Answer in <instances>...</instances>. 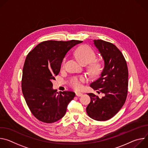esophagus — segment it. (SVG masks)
<instances>
[{
  "label": "esophagus",
  "instance_id": "esophagus-1",
  "mask_svg": "<svg viewBox=\"0 0 148 148\" xmlns=\"http://www.w3.org/2000/svg\"><path fill=\"white\" fill-rule=\"evenodd\" d=\"M75 94L77 97H80V96L82 95V93H81V92H76Z\"/></svg>",
  "mask_w": 148,
  "mask_h": 148
}]
</instances>
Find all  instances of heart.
<instances>
[{
	"mask_svg": "<svg viewBox=\"0 0 148 148\" xmlns=\"http://www.w3.org/2000/svg\"><path fill=\"white\" fill-rule=\"evenodd\" d=\"M74 55L83 65H87L94 61L96 58V54L94 51L88 46H82L78 47L75 51ZM66 62V58H64L61 62V68H64ZM100 64L98 62H94L90 67L91 73L96 75L100 70ZM86 78L84 76L74 77L70 80L69 84L71 88L75 90H80L82 88V84L86 81Z\"/></svg>",
	"mask_w": 148,
	"mask_h": 148,
	"instance_id": "obj_1",
	"label": "heart"
}]
</instances>
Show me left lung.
<instances>
[{
	"mask_svg": "<svg viewBox=\"0 0 148 148\" xmlns=\"http://www.w3.org/2000/svg\"><path fill=\"white\" fill-rule=\"evenodd\" d=\"M94 43L104 60V67L90 86L104 96L99 98L93 93L88 94L91 101L86 111L91 118L105 121L115 116L125 103L128 94V70L122 53L114 45L102 40H94Z\"/></svg>",
	"mask_w": 148,
	"mask_h": 148,
	"instance_id": "8db88e82",
	"label": "left lung"
}]
</instances>
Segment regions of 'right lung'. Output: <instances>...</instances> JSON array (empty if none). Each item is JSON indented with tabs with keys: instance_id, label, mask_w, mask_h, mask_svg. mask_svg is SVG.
<instances>
[{
	"instance_id": "1",
	"label": "right lung",
	"mask_w": 148,
	"mask_h": 148,
	"mask_svg": "<svg viewBox=\"0 0 148 148\" xmlns=\"http://www.w3.org/2000/svg\"><path fill=\"white\" fill-rule=\"evenodd\" d=\"M82 41H45L27 54L23 69L22 92L32 114L45 123L55 122L64 116L69 103L75 94L57 92L52 81L60 71L67 53Z\"/></svg>"
}]
</instances>
